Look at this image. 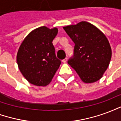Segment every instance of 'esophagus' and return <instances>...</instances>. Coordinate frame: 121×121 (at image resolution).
Returning a JSON list of instances; mask_svg holds the SVG:
<instances>
[{"label":"esophagus","instance_id":"34e87169","mask_svg":"<svg viewBox=\"0 0 121 121\" xmlns=\"http://www.w3.org/2000/svg\"><path fill=\"white\" fill-rule=\"evenodd\" d=\"M67 58H64L63 60H62V62H63V63H66V62H67Z\"/></svg>","mask_w":121,"mask_h":121}]
</instances>
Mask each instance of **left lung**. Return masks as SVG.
I'll use <instances>...</instances> for the list:
<instances>
[{
  "label": "left lung",
  "mask_w": 121,
  "mask_h": 121,
  "mask_svg": "<svg viewBox=\"0 0 121 121\" xmlns=\"http://www.w3.org/2000/svg\"><path fill=\"white\" fill-rule=\"evenodd\" d=\"M63 29L75 44L73 56L69 58V64L85 83L100 80L112 58V49L106 35L86 21Z\"/></svg>",
  "instance_id": "1"
}]
</instances>
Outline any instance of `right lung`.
I'll use <instances>...</instances> for the list:
<instances>
[{
  "mask_svg": "<svg viewBox=\"0 0 121 121\" xmlns=\"http://www.w3.org/2000/svg\"><path fill=\"white\" fill-rule=\"evenodd\" d=\"M57 34L56 28L39 27L30 32L20 46L17 55L18 67L30 84L48 85L60 65L52 44Z\"/></svg>",
  "mask_w": 121,
  "mask_h": 121,
  "instance_id": "1",
  "label": "right lung"
}]
</instances>
